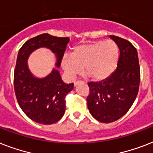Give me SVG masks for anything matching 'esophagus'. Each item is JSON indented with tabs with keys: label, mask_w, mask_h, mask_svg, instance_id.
<instances>
[{
	"label": "esophagus",
	"mask_w": 153,
	"mask_h": 153,
	"mask_svg": "<svg viewBox=\"0 0 153 153\" xmlns=\"http://www.w3.org/2000/svg\"><path fill=\"white\" fill-rule=\"evenodd\" d=\"M79 82H82V81H76V82H74V86H76L79 83Z\"/></svg>",
	"instance_id": "1"
}]
</instances>
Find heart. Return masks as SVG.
<instances>
[{
	"instance_id": "obj_1",
	"label": "heart",
	"mask_w": 153,
	"mask_h": 153,
	"mask_svg": "<svg viewBox=\"0 0 153 153\" xmlns=\"http://www.w3.org/2000/svg\"><path fill=\"white\" fill-rule=\"evenodd\" d=\"M119 49L113 40L98 41L75 47L71 56H65L62 67L67 76L74 79L85 67L87 76L102 80L115 71L118 62Z\"/></svg>"
}]
</instances>
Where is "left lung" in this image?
Wrapping results in <instances>:
<instances>
[{"label": "left lung", "mask_w": 153, "mask_h": 153, "mask_svg": "<svg viewBox=\"0 0 153 153\" xmlns=\"http://www.w3.org/2000/svg\"><path fill=\"white\" fill-rule=\"evenodd\" d=\"M120 51L117 67L107 79L88 82L87 106L92 116L102 123H110L123 117L137 96L140 65L137 49L130 42L109 36Z\"/></svg>", "instance_id": "8db88e82"}]
</instances>
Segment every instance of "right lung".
Wrapping results in <instances>:
<instances>
[{
  "instance_id": "1",
  "label": "right lung",
  "mask_w": 153,
  "mask_h": 153,
  "mask_svg": "<svg viewBox=\"0 0 153 153\" xmlns=\"http://www.w3.org/2000/svg\"><path fill=\"white\" fill-rule=\"evenodd\" d=\"M69 41L68 37L44 33L25 42L18 53L13 81L16 97L24 113L37 123L51 125L62 118L66 109L65 98L73 90L74 83H64L56 69L45 78H36L30 72L27 60L32 51L47 48L55 54V64L59 67Z\"/></svg>"
}]
</instances>
